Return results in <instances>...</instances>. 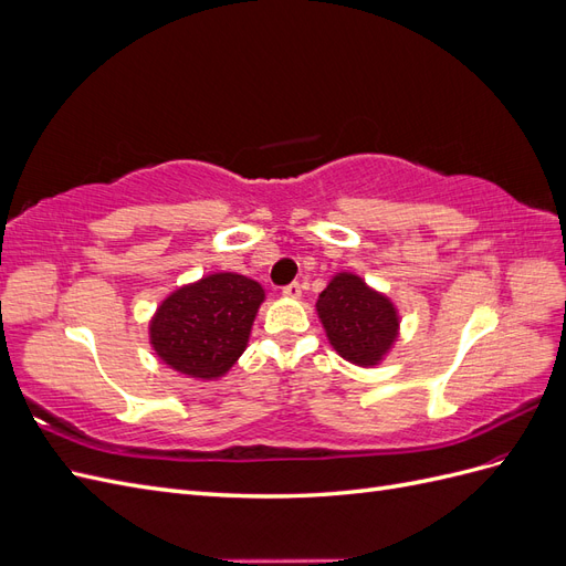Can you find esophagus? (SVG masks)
<instances>
[{
  "label": "esophagus",
  "instance_id": "obj_1",
  "mask_svg": "<svg viewBox=\"0 0 566 566\" xmlns=\"http://www.w3.org/2000/svg\"><path fill=\"white\" fill-rule=\"evenodd\" d=\"M283 295H285V297H290V300H297V297H302V285H300L297 281H293V283L283 287Z\"/></svg>",
  "mask_w": 566,
  "mask_h": 566
}]
</instances>
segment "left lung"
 Instances as JSON below:
<instances>
[{
	"label": "left lung",
	"mask_w": 566,
	"mask_h": 566,
	"mask_svg": "<svg viewBox=\"0 0 566 566\" xmlns=\"http://www.w3.org/2000/svg\"><path fill=\"white\" fill-rule=\"evenodd\" d=\"M318 318L335 352L356 366H378L399 335L394 304L356 273H337L316 302Z\"/></svg>",
	"instance_id": "obj_1"
}]
</instances>
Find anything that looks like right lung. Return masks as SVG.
<instances>
[{
	"label": "right lung",
	"instance_id": "obj_1",
	"mask_svg": "<svg viewBox=\"0 0 566 566\" xmlns=\"http://www.w3.org/2000/svg\"><path fill=\"white\" fill-rule=\"evenodd\" d=\"M262 285L241 273H210L175 290L150 321V345L188 378H221L248 347Z\"/></svg>",
	"mask_w": 566,
	"mask_h": 566
}]
</instances>
